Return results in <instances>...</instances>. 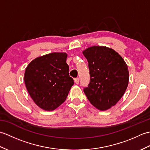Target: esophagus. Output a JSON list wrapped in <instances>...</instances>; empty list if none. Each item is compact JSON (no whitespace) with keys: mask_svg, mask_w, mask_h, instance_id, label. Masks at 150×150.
<instances>
[{"mask_svg":"<svg viewBox=\"0 0 150 150\" xmlns=\"http://www.w3.org/2000/svg\"><path fill=\"white\" fill-rule=\"evenodd\" d=\"M74 81H75V82L76 84H78L79 83V78H75L74 79Z\"/></svg>","mask_w":150,"mask_h":150,"instance_id":"esophagus-1","label":"esophagus"}]
</instances>
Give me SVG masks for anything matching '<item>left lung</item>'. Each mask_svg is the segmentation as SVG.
<instances>
[{"mask_svg": "<svg viewBox=\"0 0 150 150\" xmlns=\"http://www.w3.org/2000/svg\"><path fill=\"white\" fill-rule=\"evenodd\" d=\"M82 53L88 60L90 75L84 93L97 109H109L120 99L128 87V66L119 53L106 46H92Z\"/></svg>", "mask_w": 150, "mask_h": 150, "instance_id": "left-lung-1", "label": "left lung"}]
</instances>
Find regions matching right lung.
Returning <instances> with one entry per match:
<instances>
[{
  "instance_id": "right-lung-1",
  "label": "right lung",
  "mask_w": 150,
  "mask_h": 150,
  "mask_svg": "<svg viewBox=\"0 0 150 150\" xmlns=\"http://www.w3.org/2000/svg\"><path fill=\"white\" fill-rule=\"evenodd\" d=\"M67 54L53 52L32 60L26 69L24 82L38 106L54 110L66 99L74 84L66 62Z\"/></svg>"
}]
</instances>
